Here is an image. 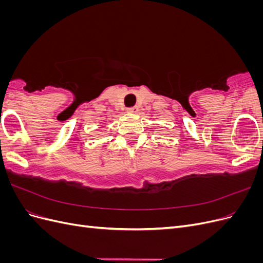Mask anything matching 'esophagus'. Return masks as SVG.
Returning a JSON list of instances; mask_svg holds the SVG:
<instances>
[{
  "label": "esophagus",
  "mask_w": 263,
  "mask_h": 263,
  "mask_svg": "<svg viewBox=\"0 0 263 263\" xmlns=\"http://www.w3.org/2000/svg\"><path fill=\"white\" fill-rule=\"evenodd\" d=\"M127 112H128V113H137L138 112V107L137 106L128 107V108H127Z\"/></svg>",
  "instance_id": "34e87169"
}]
</instances>
